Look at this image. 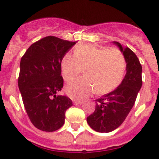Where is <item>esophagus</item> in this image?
I'll list each match as a JSON object with an SVG mask.
<instances>
[{
    "mask_svg": "<svg viewBox=\"0 0 159 159\" xmlns=\"http://www.w3.org/2000/svg\"><path fill=\"white\" fill-rule=\"evenodd\" d=\"M73 102L75 105H81L82 104V102H80V101H74Z\"/></svg>",
    "mask_w": 159,
    "mask_h": 159,
    "instance_id": "esophagus-1",
    "label": "esophagus"
}]
</instances>
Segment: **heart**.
I'll return each mask as SVG.
<instances>
[{
	"instance_id": "heart-1",
	"label": "heart",
	"mask_w": 159,
	"mask_h": 159,
	"mask_svg": "<svg viewBox=\"0 0 159 159\" xmlns=\"http://www.w3.org/2000/svg\"><path fill=\"white\" fill-rule=\"evenodd\" d=\"M84 69V78L70 82L67 94L75 100L82 101L95 92L103 94L118 87L125 70V58L115 48H99L91 44H81L74 50V56L66 54L61 61L62 77L70 81Z\"/></svg>"
}]
</instances>
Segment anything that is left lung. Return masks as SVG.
<instances>
[{
  "mask_svg": "<svg viewBox=\"0 0 159 159\" xmlns=\"http://www.w3.org/2000/svg\"><path fill=\"white\" fill-rule=\"evenodd\" d=\"M124 54L126 75L111 92L95 100V110L87 118L90 127L98 132H110L119 127L134 106L142 85V68L136 54L129 48L114 41Z\"/></svg>",
  "mask_w": 159,
  "mask_h": 159,
  "instance_id": "8db88e82",
  "label": "left lung"
}]
</instances>
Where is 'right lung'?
Instances as JSON below:
<instances>
[{
  "mask_svg": "<svg viewBox=\"0 0 159 159\" xmlns=\"http://www.w3.org/2000/svg\"><path fill=\"white\" fill-rule=\"evenodd\" d=\"M75 44L48 36L32 44L21 57L19 90L28 118L41 131L60 129L65 123V111L72 106L69 98L57 93L64 84L61 61Z\"/></svg>",
  "mask_w": 159,
  "mask_h": 159,
  "instance_id": "add662e5",
  "label": "right lung"
}]
</instances>
